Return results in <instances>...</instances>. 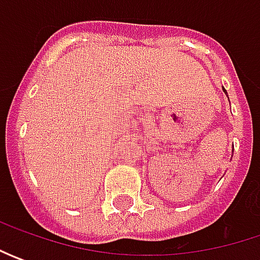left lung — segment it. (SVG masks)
I'll use <instances>...</instances> for the list:
<instances>
[{
	"label": "left lung",
	"mask_w": 260,
	"mask_h": 260,
	"mask_svg": "<svg viewBox=\"0 0 260 260\" xmlns=\"http://www.w3.org/2000/svg\"><path fill=\"white\" fill-rule=\"evenodd\" d=\"M223 91H224V92H225V89H224V88H223ZM225 95H227V92H225Z\"/></svg>",
	"instance_id": "8db88e82"
}]
</instances>
